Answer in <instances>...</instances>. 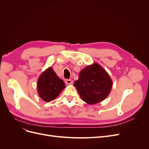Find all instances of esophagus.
I'll list each match as a JSON object with an SVG mask.
<instances>
[{
  "label": "esophagus",
  "mask_w": 149,
  "mask_h": 149,
  "mask_svg": "<svg viewBox=\"0 0 149 149\" xmlns=\"http://www.w3.org/2000/svg\"><path fill=\"white\" fill-rule=\"evenodd\" d=\"M65 83H66V84H71L72 83H73V80L72 79H66V80H65Z\"/></svg>",
  "instance_id": "obj_1"
}]
</instances>
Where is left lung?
I'll return each instance as SVG.
<instances>
[{
  "mask_svg": "<svg viewBox=\"0 0 149 149\" xmlns=\"http://www.w3.org/2000/svg\"><path fill=\"white\" fill-rule=\"evenodd\" d=\"M74 86L83 101L94 104L109 95L112 83L107 72L100 65L94 63L80 71L79 79Z\"/></svg>",
  "mask_w": 149,
  "mask_h": 149,
  "instance_id": "left-lung-1",
  "label": "left lung"
}]
</instances>
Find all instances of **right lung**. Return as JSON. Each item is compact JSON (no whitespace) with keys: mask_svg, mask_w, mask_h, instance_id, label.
Masks as SVG:
<instances>
[{"mask_svg":"<svg viewBox=\"0 0 149 149\" xmlns=\"http://www.w3.org/2000/svg\"><path fill=\"white\" fill-rule=\"evenodd\" d=\"M65 88L64 81L58 77L52 67L44 71L38 80V94L43 100L47 102L55 100Z\"/></svg>","mask_w":149,"mask_h":149,"instance_id":"right-lung-1","label":"right lung"}]
</instances>
